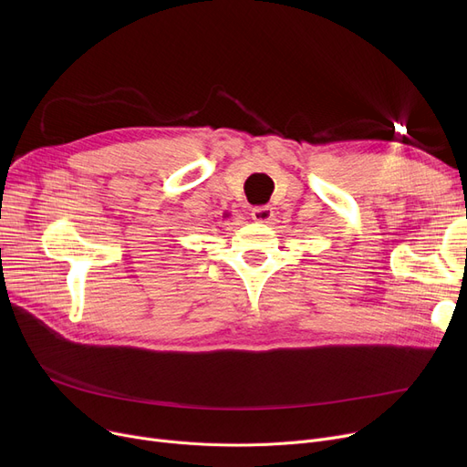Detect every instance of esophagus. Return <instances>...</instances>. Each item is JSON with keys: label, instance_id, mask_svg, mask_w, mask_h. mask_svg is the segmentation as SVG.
Returning a JSON list of instances; mask_svg holds the SVG:
<instances>
[{"label": "esophagus", "instance_id": "esophagus-1", "mask_svg": "<svg viewBox=\"0 0 467 467\" xmlns=\"http://www.w3.org/2000/svg\"><path fill=\"white\" fill-rule=\"evenodd\" d=\"M252 217L257 221V223H271L275 212L271 206H257L252 210Z\"/></svg>", "mask_w": 467, "mask_h": 467}]
</instances>
